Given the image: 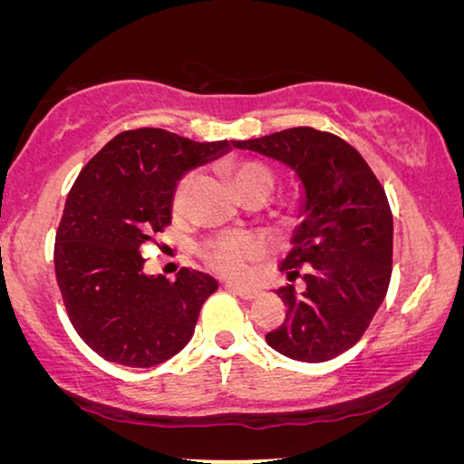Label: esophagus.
<instances>
[{
    "label": "esophagus",
    "mask_w": 464,
    "mask_h": 464,
    "mask_svg": "<svg viewBox=\"0 0 464 464\" xmlns=\"http://www.w3.org/2000/svg\"><path fill=\"white\" fill-rule=\"evenodd\" d=\"M227 289L243 297V300H253V297L259 295V289L246 287V285H238V283H227Z\"/></svg>",
    "instance_id": "esophagus-1"
}]
</instances>
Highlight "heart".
Segmentation results:
<instances>
[{"instance_id":"obj_1","label":"heart","mask_w":464,"mask_h":464,"mask_svg":"<svg viewBox=\"0 0 464 464\" xmlns=\"http://www.w3.org/2000/svg\"><path fill=\"white\" fill-rule=\"evenodd\" d=\"M227 173H230V179L234 188L238 189V194L253 186H259V183H266L270 188L275 183L272 170L264 167L262 162L240 160L232 164ZM192 183L194 173H186L177 181L173 198H170V208H173L175 218L186 215ZM259 256H262V243L256 237H249V234H227V237H218L202 245V257L207 259V264L227 276H245Z\"/></svg>"}]
</instances>
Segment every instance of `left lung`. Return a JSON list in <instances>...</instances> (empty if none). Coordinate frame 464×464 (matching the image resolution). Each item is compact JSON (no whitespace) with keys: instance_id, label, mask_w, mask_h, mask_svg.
<instances>
[{"instance_id":"left-lung-1","label":"left lung","mask_w":464,"mask_h":464,"mask_svg":"<svg viewBox=\"0 0 464 464\" xmlns=\"http://www.w3.org/2000/svg\"><path fill=\"white\" fill-rule=\"evenodd\" d=\"M287 164L304 188L300 226L281 270L304 268L306 289H276L285 323L266 342L285 357L323 363L353 348L382 304L392 272V213L363 156L332 132L297 126L232 141Z\"/></svg>"}]
</instances>
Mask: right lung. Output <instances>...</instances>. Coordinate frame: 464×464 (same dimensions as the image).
Here are the masks:
<instances>
[{
  "instance_id": "right-lung-1",
  "label": "right lung",
  "mask_w": 464,
  "mask_h": 464,
  "mask_svg": "<svg viewBox=\"0 0 464 464\" xmlns=\"http://www.w3.org/2000/svg\"><path fill=\"white\" fill-rule=\"evenodd\" d=\"M230 150L162 129L124 130L82 169L54 243L69 321L99 357L154 367L192 338L213 276L183 268L173 283L143 272L139 246L170 224L177 181Z\"/></svg>"
}]
</instances>
